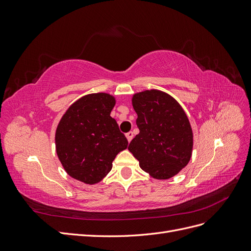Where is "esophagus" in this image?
I'll return each instance as SVG.
<instances>
[{
	"label": "esophagus",
	"instance_id": "esophagus-1",
	"mask_svg": "<svg viewBox=\"0 0 251 251\" xmlns=\"http://www.w3.org/2000/svg\"><path fill=\"white\" fill-rule=\"evenodd\" d=\"M126 139H127V141L128 142H131V140L133 139V137H134V134H133V132H128V133H126Z\"/></svg>",
	"mask_w": 251,
	"mask_h": 251
}]
</instances>
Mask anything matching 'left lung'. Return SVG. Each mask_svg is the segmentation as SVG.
I'll use <instances>...</instances> for the list:
<instances>
[{
	"label": "left lung",
	"mask_w": 251,
	"mask_h": 251,
	"mask_svg": "<svg viewBox=\"0 0 251 251\" xmlns=\"http://www.w3.org/2000/svg\"><path fill=\"white\" fill-rule=\"evenodd\" d=\"M139 134L128 151L150 176L166 180L177 175L191 160L194 135L180 103L160 90H146L132 97Z\"/></svg>",
	"instance_id": "1"
}]
</instances>
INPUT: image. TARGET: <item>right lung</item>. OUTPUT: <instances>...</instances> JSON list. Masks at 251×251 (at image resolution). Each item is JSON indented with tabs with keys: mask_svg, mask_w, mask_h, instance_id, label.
Returning a JSON list of instances; mask_svg holds the SVG:
<instances>
[{
	"mask_svg": "<svg viewBox=\"0 0 251 251\" xmlns=\"http://www.w3.org/2000/svg\"><path fill=\"white\" fill-rule=\"evenodd\" d=\"M116 103L108 93H92L74 101L60 118L55 132L56 154L70 177L86 184L100 182L112 170L126 136L110 116Z\"/></svg>",
	"mask_w": 251,
	"mask_h": 251,
	"instance_id": "add662e5",
	"label": "right lung"
}]
</instances>
